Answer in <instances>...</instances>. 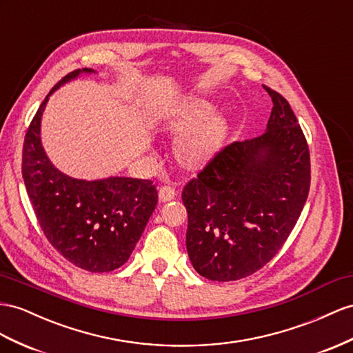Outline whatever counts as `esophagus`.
<instances>
[{
  "label": "esophagus",
  "instance_id": "34e87169",
  "mask_svg": "<svg viewBox=\"0 0 353 353\" xmlns=\"http://www.w3.org/2000/svg\"><path fill=\"white\" fill-rule=\"evenodd\" d=\"M176 195H177V192H176V189H174V188L167 186V185H164V186H161V188H159L158 196H159V201H161V203L171 201Z\"/></svg>",
  "mask_w": 353,
  "mask_h": 353
}]
</instances>
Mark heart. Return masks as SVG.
Listing matches in <instances>:
<instances>
[{"mask_svg":"<svg viewBox=\"0 0 353 353\" xmlns=\"http://www.w3.org/2000/svg\"><path fill=\"white\" fill-rule=\"evenodd\" d=\"M214 113L216 103L213 98L196 97L176 108L167 117L165 130L173 134L190 132L179 141L176 149V155L185 167L196 168L204 165L219 149L225 132L223 122L219 117L206 122Z\"/></svg>","mask_w":353,"mask_h":353,"instance_id":"heart-1","label":"heart"}]
</instances>
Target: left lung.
Instances as JSON below:
<instances>
[{"instance_id": "8db88e82", "label": "left lung", "mask_w": 353, "mask_h": 353, "mask_svg": "<svg viewBox=\"0 0 353 353\" xmlns=\"http://www.w3.org/2000/svg\"><path fill=\"white\" fill-rule=\"evenodd\" d=\"M273 99L267 130L214 155L182 192L198 274L230 282L263 268L294 230L310 189V153L291 105Z\"/></svg>"}]
</instances>
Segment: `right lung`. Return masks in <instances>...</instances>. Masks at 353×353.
I'll return each instance as SVG.
<instances>
[{"instance_id": "1", "label": "right lung", "mask_w": 353, "mask_h": 353, "mask_svg": "<svg viewBox=\"0 0 353 353\" xmlns=\"http://www.w3.org/2000/svg\"><path fill=\"white\" fill-rule=\"evenodd\" d=\"M82 73L71 71L53 86L25 135L22 176L44 236L71 264L92 273L123 265L140 240L158 203L152 180L73 179L61 173L41 146L40 126L49 97Z\"/></svg>"}]
</instances>
